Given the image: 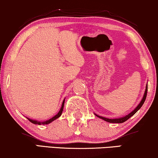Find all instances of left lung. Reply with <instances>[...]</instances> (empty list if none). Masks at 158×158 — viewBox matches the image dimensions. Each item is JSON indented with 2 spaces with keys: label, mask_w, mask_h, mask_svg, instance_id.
I'll return each mask as SVG.
<instances>
[{
  "label": "left lung",
  "mask_w": 158,
  "mask_h": 158,
  "mask_svg": "<svg viewBox=\"0 0 158 158\" xmlns=\"http://www.w3.org/2000/svg\"><path fill=\"white\" fill-rule=\"evenodd\" d=\"M147 93H148V83H147V85H146V88H145V91H144V96H143V97H142L140 103L137 105V106L132 111L130 112V113H129V114H127V115H126L125 116H123V117H120V118H106V117H103V116H98V114H95V115H96L97 117L100 118H101V119L104 120V121H106V122H109V123H117V124H120V123H123V122H126L127 120H128L129 118L131 117L134 114H135L136 112H137L138 110H139L140 108L142 107V106L144 104V101H145L146 97H147Z\"/></svg>",
  "instance_id": "1"
}]
</instances>
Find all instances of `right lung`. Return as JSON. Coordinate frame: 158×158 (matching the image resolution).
<instances>
[{
  "instance_id": "obj_1",
  "label": "right lung",
  "mask_w": 158,
  "mask_h": 158,
  "mask_svg": "<svg viewBox=\"0 0 158 158\" xmlns=\"http://www.w3.org/2000/svg\"><path fill=\"white\" fill-rule=\"evenodd\" d=\"M64 100H65V98L64 99L63 101H62V106L60 108V110L59 111V112L56 114L55 116H54L53 117H52L51 118H49V120H47V121H44V122H40V121H37V120H34V119H31V118H27V119H29L30 122L31 123H33L34 124H39V125H41V124H48L49 123L52 122L53 121H55V119H57L60 117V116H61V114L62 113V111H63V108H64Z\"/></svg>"
}]
</instances>
